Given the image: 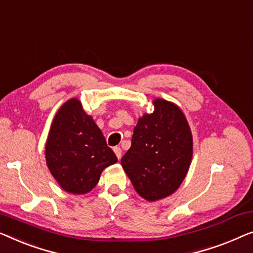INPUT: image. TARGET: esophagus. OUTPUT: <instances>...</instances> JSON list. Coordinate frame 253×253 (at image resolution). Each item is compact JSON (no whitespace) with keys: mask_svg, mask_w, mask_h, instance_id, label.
I'll use <instances>...</instances> for the list:
<instances>
[{"mask_svg":"<svg viewBox=\"0 0 253 253\" xmlns=\"http://www.w3.org/2000/svg\"><path fill=\"white\" fill-rule=\"evenodd\" d=\"M113 151H115L117 158H118V159L122 158V149H120L119 147H115V148H113Z\"/></svg>","mask_w":253,"mask_h":253,"instance_id":"esophagus-1","label":"esophagus"}]
</instances>
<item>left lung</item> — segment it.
Returning a JSON list of instances; mask_svg holds the SVG:
<instances>
[{"label": "left lung", "mask_w": 253, "mask_h": 253, "mask_svg": "<svg viewBox=\"0 0 253 253\" xmlns=\"http://www.w3.org/2000/svg\"><path fill=\"white\" fill-rule=\"evenodd\" d=\"M134 128L122 165L136 193L149 202L172 195L189 169L193 135L186 116L172 102L157 98Z\"/></svg>", "instance_id": "8db88e82"}]
</instances>
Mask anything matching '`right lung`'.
I'll return each instance as SVG.
<instances>
[{"label": "right lung", "instance_id": "right-lung-1", "mask_svg": "<svg viewBox=\"0 0 253 253\" xmlns=\"http://www.w3.org/2000/svg\"><path fill=\"white\" fill-rule=\"evenodd\" d=\"M45 161L64 190L83 195L89 193L103 169L118 159L79 99L71 98L52 120L45 143Z\"/></svg>", "mask_w": 253, "mask_h": 253}]
</instances>
